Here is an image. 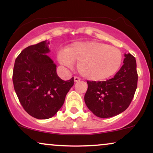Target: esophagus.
<instances>
[{"label":"esophagus","instance_id":"obj_1","mask_svg":"<svg viewBox=\"0 0 153 153\" xmlns=\"http://www.w3.org/2000/svg\"><path fill=\"white\" fill-rule=\"evenodd\" d=\"M80 80V79L78 78V77H74V82H79Z\"/></svg>","mask_w":153,"mask_h":153}]
</instances>
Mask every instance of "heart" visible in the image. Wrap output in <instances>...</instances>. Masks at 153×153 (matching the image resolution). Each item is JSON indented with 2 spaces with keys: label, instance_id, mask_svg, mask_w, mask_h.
I'll return each mask as SVG.
<instances>
[{
  "label": "heart",
  "instance_id": "b5f03b06",
  "mask_svg": "<svg viewBox=\"0 0 153 153\" xmlns=\"http://www.w3.org/2000/svg\"><path fill=\"white\" fill-rule=\"evenodd\" d=\"M57 58L61 64L71 66L76 62L78 73L94 81L106 80L119 71L122 62L119 49L97 42L73 43L59 51Z\"/></svg>",
  "mask_w": 153,
  "mask_h": 153
}]
</instances>
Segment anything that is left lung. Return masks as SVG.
<instances>
[{"mask_svg":"<svg viewBox=\"0 0 153 153\" xmlns=\"http://www.w3.org/2000/svg\"><path fill=\"white\" fill-rule=\"evenodd\" d=\"M124 65L113 78L106 81H87L84 100L89 110L100 118L114 117L130 104L137 87L135 57L124 54Z\"/></svg>","mask_w":153,"mask_h":153,"instance_id":"8db88e82","label":"left lung"}]
</instances>
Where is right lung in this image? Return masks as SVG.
<instances>
[{
    "mask_svg": "<svg viewBox=\"0 0 153 153\" xmlns=\"http://www.w3.org/2000/svg\"><path fill=\"white\" fill-rule=\"evenodd\" d=\"M49 42L31 45L15 60L13 86L23 108L31 117L47 119L56 114L74 84V79L63 80L57 74V65L47 55Z\"/></svg>",
    "mask_w": 153,
    "mask_h": 153,
    "instance_id": "right-lung-1",
    "label": "right lung"
}]
</instances>
